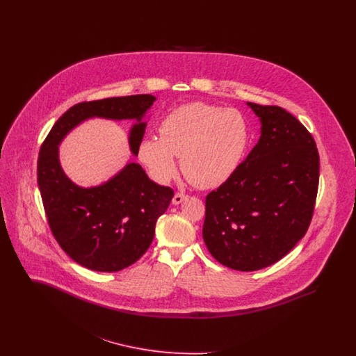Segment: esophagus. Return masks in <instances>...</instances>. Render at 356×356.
<instances>
[{
    "label": "esophagus",
    "mask_w": 356,
    "mask_h": 356,
    "mask_svg": "<svg viewBox=\"0 0 356 356\" xmlns=\"http://www.w3.org/2000/svg\"><path fill=\"white\" fill-rule=\"evenodd\" d=\"M186 195L184 193H181V192H177L175 196H173V200H172V203L175 204V205H177V204H181L184 200H186Z\"/></svg>",
    "instance_id": "obj_1"
}]
</instances>
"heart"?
Listing matches in <instances>:
<instances>
[{"mask_svg":"<svg viewBox=\"0 0 356 356\" xmlns=\"http://www.w3.org/2000/svg\"><path fill=\"white\" fill-rule=\"evenodd\" d=\"M161 137L140 143L138 157L159 183L177 172V157L186 179L199 188L225 183L240 167L250 143V127L241 112L232 108L193 102L163 120Z\"/></svg>","mask_w":356,"mask_h":356,"instance_id":"heart-1","label":"heart"}]
</instances>
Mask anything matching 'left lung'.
<instances>
[{"label":"left lung","instance_id":"obj_1","mask_svg":"<svg viewBox=\"0 0 356 356\" xmlns=\"http://www.w3.org/2000/svg\"><path fill=\"white\" fill-rule=\"evenodd\" d=\"M260 138L236 172L205 199L203 238L222 266L256 271L305 236L319 186V153L305 125L275 105L247 102Z\"/></svg>","mask_w":356,"mask_h":356}]
</instances>
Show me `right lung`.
Here are the masks:
<instances>
[{
  "label": "right lung",
  "instance_id": "1",
  "mask_svg": "<svg viewBox=\"0 0 356 356\" xmlns=\"http://www.w3.org/2000/svg\"><path fill=\"white\" fill-rule=\"evenodd\" d=\"M154 100L152 95H135L76 104L56 121L41 145L37 181L51 234L85 268L116 272L137 261L149 248L173 189L156 184L137 163L127 164L102 186H76L60 165L58 145L85 120H136L129 147L137 156L147 127L141 120Z\"/></svg>",
  "mask_w": 356,
  "mask_h": 356
}]
</instances>
